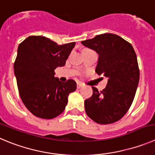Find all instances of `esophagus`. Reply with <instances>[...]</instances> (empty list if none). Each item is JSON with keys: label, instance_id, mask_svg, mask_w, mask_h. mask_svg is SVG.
Returning a JSON list of instances; mask_svg holds the SVG:
<instances>
[{"label": "esophagus", "instance_id": "1", "mask_svg": "<svg viewBox=\"0 0 155 155\" xmlns=\"http://www.w3.org/2000/svg\"><path fill=\"white\" fill-rule=\"evenodd\" d=\"M82 86H83V84H82L81 82H77V83H76V87H77V89H80Z\"/></svg>", "mask_w": 155, "mask_h": 155}]
</instances>
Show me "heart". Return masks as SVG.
Segmentation results:
<instances>
[{
    "label": "heart",
    "mask_w": 155,
    "mask_h": 155,
    "mask_svg": "<svg viewBox=\"0 0 155 155\" xmlns=\"http://www.w3.org/2000/svg\"><path fill=\"white\" fill-rule=\"evenodd\" d=\"M88 50V49H87V50Z\"/></svg>",
    "instance_id": "obj_1"
}]
</instances>
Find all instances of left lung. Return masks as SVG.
I'll list each match as a JSON object with an SVG mask.
<instances>
[{
	"label": "left lung",
	"mask_w": 155,
	"mask_h": 155,
	"mask_svg": "<svg viewBox=\"0 0 155 155\" xmlns=\"http://www.w3.org/2000/svg\"><path fill=\"white\" fill-rule=\"evenodd\" d=\"M82 43L99 54L95 72L108 79L102 91L92 86L93 94L85 100L86 114L96 123H114L126 114L134 100L140 74L136 53L131 43L109 33Z\"/></svg>",
	"instance_id": "1"
}]
</instances>
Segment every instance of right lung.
Here are the masks:
<instances>
[{
    "label": "right lung",
    "instance_id": "1",
    "mask_svg": "<svg viewBox=\"0 0 155 155\" xmlns=\"http://www.w3.org/2000/svg\"><path fill=\"white\" fill-rule=\"evenodd\" d=\"M76 43L58 45L42 36H30L20 43L14 64L23 103L38 118L51 119L64 111L69 93L76 89L73 79L62 82L54 76L66 64Z\"/></svg>",
    "mask_w": 155,
    "mask_h": 155
}]
</instances>
